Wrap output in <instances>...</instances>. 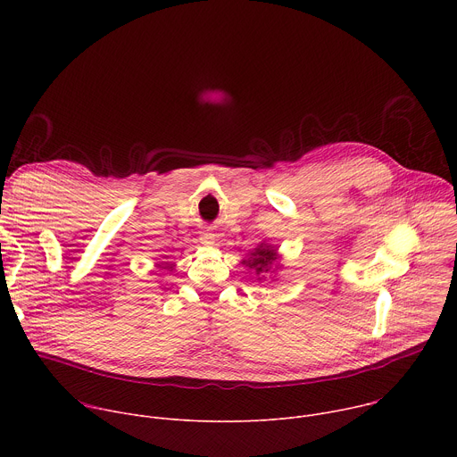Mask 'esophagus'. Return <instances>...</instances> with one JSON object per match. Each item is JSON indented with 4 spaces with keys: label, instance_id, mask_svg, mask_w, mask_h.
<instances>
[{
    "label": "esophagus",
    "instance_id": "1",
    "mask_svg": "<svg viewBox=\"0 0 457 457\" xmlns=\"http://www.w3.org/2000/svg\"><path fill=\"white\" fill-rule=\"evenodd\" d=\"M199 240H201V244L206 245V247L215 245V233H212V231H201Z\"/></svg>",
    "mask_w": 457,
    "mask_h": 457
}]
</instances>
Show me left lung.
Segmentation results:
<instances>
[{
  "label": "left lung",
  "instance_id": "left-lung-1",
  "mask_svg": "<svg viewBox=\"0 0 457 457\" xmlns=\"http://www.w3.org/2000/svg\"><path fill=\"white\" fill-rule=\"evenodd\" d=\"M280 254H278V247L270 244V242H260L245 258H242V266L247 271H253L258 280H266L268 275L275 278L277 270H280L282 266L278 264ZM277 280V278H275Z\"/></svg>",
  "mask_w": 457,
  "mask_h": 457
}]
</instances>
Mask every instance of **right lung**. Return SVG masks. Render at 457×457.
Instances as JSON below:
<instances>
[{"instance_id":"1","label":"right lung","mask_w":457,"mask_h":457,"mask_svg":"<svg viewBox=\"0 0 457 457\" xmlns=\"http://www.w3.org/2000/svg\"><path fill=\"white\" fill-rule=\"evenodd\" d=\"M164 258H166V256H164ZM166 270H168V271H173V270H175V262H173V264H171V262H166Z\"/></svg>"}]
</instances>
